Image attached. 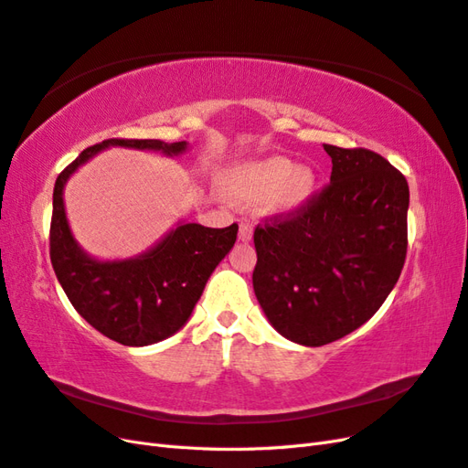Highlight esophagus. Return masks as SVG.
I'll use <instances>...</instances> for the list:
<instances>
[{
    "label": "esophagus",
    "instance_id": "1",
    "mask_svg": "<svg viewBox=\"0 0 468 468\" xmlns=\"http://www.w3.org/2000/svg\"><path fill=\"white\" fill-rule=\"evenodd\" d=\"M238 236H239V239H242V242H250V239H251L253 226H251V222L248 218L239 220V234Z\"/></svg>",
    "mask_w": 468,
    "mask_h": 468
}]
</instances>
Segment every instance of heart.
<instances>
[{
    "label": "heart",
    "instance_id": "1",
    "mask_svg": "<svg viewBox=\"0 0 468 468\" xmlns=\"http://www.w3.org/2000/svg\"><path fill=\"white\" fill-rule=\"evenodd\" d=\"M224 193L239 203L265 201L277 215L306 207L318 189V177L306 165H296L282 155L251 160L234 165L224 176Z\"/></svg>",
    "mask_w": 468,
    "mask_h": 468
}]
</instances>
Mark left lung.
<instances>
[{
  "mask_svg": "<svg viewBox=\"0 0 468 468\" xmlns=\"http://www.w3.org/2000/svg\"><path fill=\"white\" fill-rule=\"evenodd\" d=\"M330 183L291 215L256 226L253 291L273 328L320 347L369 320L394 289L408 250L406 177L367 148L324 144Z\"/></svg>",
  "mask_w": 468,
  "mask_h": 468,
  "instance_id": "obj_1",
  "label": "left lung"
}]
</instances>
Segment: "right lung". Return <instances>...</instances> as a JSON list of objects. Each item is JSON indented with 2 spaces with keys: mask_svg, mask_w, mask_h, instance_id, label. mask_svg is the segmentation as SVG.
Instances as JSON below:
<instances>
[{
  "mask_svg": "<svg viewBox=\"0 0 468 468\" xmlns=\"http://www.w3.org/2000/svg\"><path fill=\"white\" fill-rule=\"evenodd\" d=\"M107 146L186 152L187 143L165 144L152 138H109L83 150L54 183L50 261L66 296L80 316L112 342L143 347L174 335L193 313L215 267L236 242L238 224L207 229L179 224L158 246L124 261L90 258L69 232L64 210L68 177Z\"/></svg>",
  "mask_w": 468,
  "mask_h": 468,
  "instance_id": "right-lung-1",
  "label": "right lung"
}]
</instances>
